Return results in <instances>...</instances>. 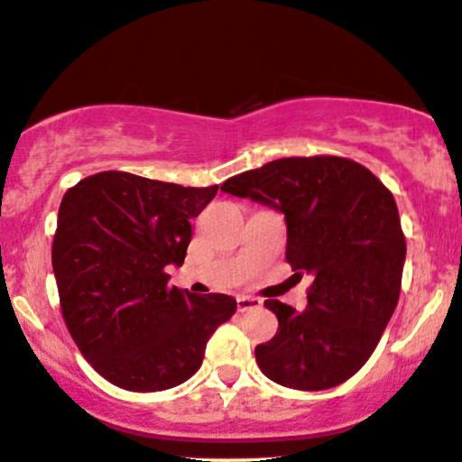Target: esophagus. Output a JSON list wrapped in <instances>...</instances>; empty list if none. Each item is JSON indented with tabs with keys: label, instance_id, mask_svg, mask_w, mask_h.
Wrapping results in <instances>:
<instances>
[{
	"label": "esophagus",
	"instance_id": "34e87169",
	"mask_svg": "<svg viewBox=\"0 0 462 462\" xmlns=\"http://www.w3.org/2000/svg\"><path fill=\"white\" fill-rule=\"evenodd\" d=\"M261 306H263V301L259 298H250V295H240V298H237V310L240 312L261 309Z\"/></svg>",
	"mask_w": 462,
	"mask_h": 462
}]
</instances>
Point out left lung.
I'll return each instance as SVG.
<instances>
[{
    "instance_id": "left-lung-1",
    "label": "left lung",
    "mask_w": 462,
    "mask_h": 462,
    "mask_svg": "<svg viewBox=\"0 0 462 462\" xmlns=\"http://www.w3.org/2000/svg\"><path fill=\"white\" fill-rule=\"evenodd\" d=\"M220 190L281 212L287 261L312 278L301 312L265 301L278 332L254 349L261 373L293 390L345 383L373 356L401 293L407 244L392 192L338 156L281 158Z\"/></svg>"
}]
</instances>
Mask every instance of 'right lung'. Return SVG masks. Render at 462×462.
<instances>
[{
  "instance_id": "right-lung-1",
  "label": "right lung",
  "mask_w": 462,
  "mask_h": 462,
  "mask_svg": "<svg viewBox=\"0 0 462 462\" xmlns=\"http://www.w3.org/2000/svg\"><path fill=\"white\" fill-rule=\"evenodd\" d=\"M216 192L102 171L61 199L51 250L61 315L85 360L117 388L184 383L237 310L231 295L167 287V267L184 263L190 220Z\"/></svg>"
}]
</instances>
